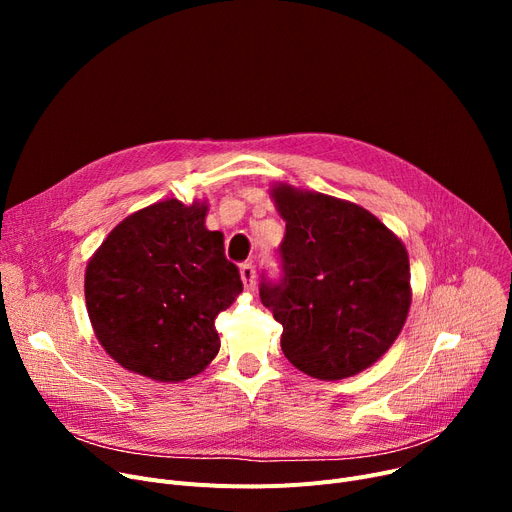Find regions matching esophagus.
Wrapping results in <instances>:
<instances>
[{
  "mask_svg": "<svg viewBox=\"0 0 512 512\" xmlns=\"http://www.w3.org/2000/svg\"><path fill=\"white\" fill-rule=\"evenodd\" d=\"M240 280H242V284H245L247 290L255 288V267L251 263L240 265Z\"/></svg>",
  "mask_w": 512,
  "mask_h": 512,
  "instance_id": "obj_1",
  "label": "esophagus"
}]
</instances>
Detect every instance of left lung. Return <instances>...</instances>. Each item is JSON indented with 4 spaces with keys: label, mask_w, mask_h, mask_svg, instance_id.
<instances>
[{
    "label": "left lung",
    "mask_w": 512,
    "mask_h": 512,
    "mask_svg": "<svg viewBox=\"0 0 512 512\" xmlns=\"http://www.w3.org/2000/svg\"><path fill=\"white\" fill-rule=\"evenodd\" d=\"M286 222L284 278L263 282L261 303L282 324L286 359L317 380L336 382L378 361L411 307L409 253L357 203L274 184Z\"/></svg>",
    "instance_id": "8db88e82"
}]
</instances>
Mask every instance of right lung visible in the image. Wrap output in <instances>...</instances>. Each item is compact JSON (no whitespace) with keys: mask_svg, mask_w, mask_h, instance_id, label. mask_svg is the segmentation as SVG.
Instances as JSON below:
<instances>
[{"mask_svg":"<svg viewBox=\"0 0 512 512\" xmlns=\"http://www.w3.org/2000/svg\"><path fill=\"white\" fill-rule=\"evenodd\" d=\"M207 201L166 199L124 218L93 253L85 301L93 332L118 365L155 382L199 375L220 351L215 317L242 292Z\"/></svg>","mask_w":512,"mask_h":512,"instance_id":"add662e5","label":"right lung"}]
</instances>
